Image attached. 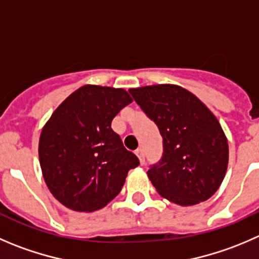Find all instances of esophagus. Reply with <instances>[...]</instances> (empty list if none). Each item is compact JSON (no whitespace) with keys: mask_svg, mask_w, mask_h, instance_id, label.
Instances as JSON below:
<instances>
[{"mask_svg":"<svg viewBox=\"0 0 259 259\" xmlns=\"http://www.w3.org/2000/svg\"><path fill=\"white\" fill-rule=\"evenodd\" d=\"M135 154H136V156L139 157L140 164L144 165L145 164V152H144V150H142V149L136 150V152H135Z\"/></svg>","mask_w":259,"mask_h":259,"instance_id":"obj_1","label":"esophagus"}]
</instances>
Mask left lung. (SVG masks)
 Listing matches in <instances>:
<instances>
[{"mask_svg": "<svg viewBox=\"0 0 259 259\" xmlns=\"http://www.w3.org/2000/svg\"><path fill=\"white\" fill-rule=\"evenodd\" d=\"M128 91L162 137L161 159L147 171L160 196L181 206L210 198L223 183L229 161L228 140L218 118L178 85Z\"/></svg>", "mask_w": 259, "mask_h": 259, "instance_id": "obj_1", "label": "left lung"}]
</instances>
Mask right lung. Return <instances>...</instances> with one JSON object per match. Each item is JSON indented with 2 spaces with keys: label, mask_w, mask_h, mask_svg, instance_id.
I'll use <instances>...</instances> for the list:
<instances>
[{
  "label": "right lung",
  "mask_w": 259,
  "mask_h": 259,
  "mask_svg": "<svg viewBox=\"0 0 259 259\" xmlns=\"http://www.w3.org/2000/svg\"><path fill=\"white\" fill-rule=\"evenodd\" d=\"M132 103L124 89L81 86L54 110L41 130L39 161L47 187L66 207L93 212L120 192L139 166L112 130V120Z\"/></svg>",
  "instance_id": "right-lung-1"
}]
</instances>
